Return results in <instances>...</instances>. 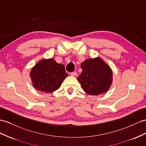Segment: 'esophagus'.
Returning a JSON list of instances; mask_svg holds the SVG:
<instances>
[{
  "label": "esophagus",
  "mask_w": 146,
  "mask_h": 146,
  "mask_svg": "<svg viewBox=\"0 0 146 146\" xmlns=\"http://www.w3.org/2000/svg\"><path fill=\"white\" fill-rule=\"evenodd\" d=\"M70 75L72 76L75 77V76H76V75H77V73H76V72H72V73H70Z\"/></svg>",
  "instance_id": "34e87169"
}]
</instances>
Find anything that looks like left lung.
Listing matches in <instances>:
<instances>
[{
  "instance_id": "left-lung-1",
  "label": "left lung",
  "mask_w": 146,
  "mask_h": 146,
  "mask_svg": "<svg viewBox=\"0 0 146 146\" xmlns=\"http://www.w3.org/2000/svg\"><path fill=\"white\" fill-rule=\"evenodd\" d=\"M83 70L77 80L89 95L98 96L107 92L113 81L110 67L101 58H88L81 65Z\"/></svg>"
}]
</instances>
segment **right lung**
Returning a JSON list of instances; mask_svg holds the SVG:
<instances>
[{
    "label": "right lung",
    "mask_w": 146,
    "mask_h": 146,
    "mask_svg": "<svg viewBox=\"0 0 146 146\" xmlns=\"http://www.w3.org/2000/svg\"><path fill=\"white\" fill-rule=\"evenodd\" d=\"M32 84L42 92L52 93L60 87L68 76L65 66L54 58H43L37 62L29 73Z\"/></svg>",
    "instance_id": "obj_1"
}]
</instances>
